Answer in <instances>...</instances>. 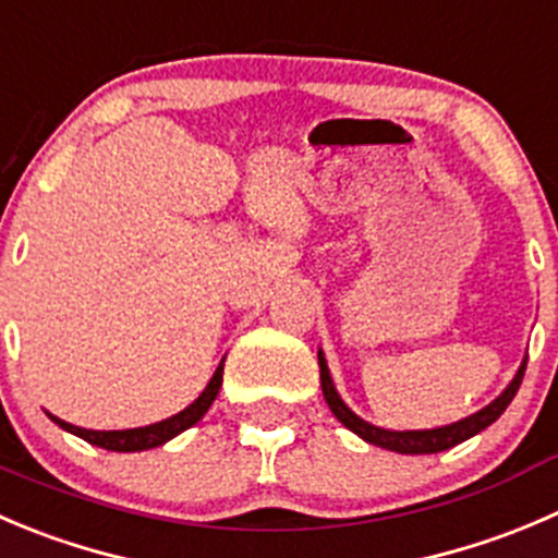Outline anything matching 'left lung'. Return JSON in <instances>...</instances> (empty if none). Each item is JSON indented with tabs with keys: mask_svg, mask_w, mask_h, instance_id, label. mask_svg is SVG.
<instances>
[{
	"mask_svg": "<svg viewBox=\"0 0 558 558\" xmlns=\"http://www.w3.org/2000/svg\"><path fill=\"white\" fill-rule=\"evenodd\" d=\"M318 367H322L324 400H327L329 411L338 416V423H343L351 434H356L362 441H367V445L381 447V450H389V452H400V456H434V452H445L450 450V447L461 445V441L472 439V436H477L480 430L494 425L496 420L505 414V409L512 403L518 387H521L523 371H526V360L521 362V367H518V373L512 376V381L501 389L499 398L490 400L485 409L474 411V414L463 416V420H458V423L452 425H441V428H428V430H389V428H378V425H371L367 420H362L360 414H354V411L343 403V398H340L338 389H335L332 376H329L327 356H324L322 349H318Z\"/></svg>",
	"mask_w": 558,
	"mask_h": 558,
	"instance_id": "8db88e82",
	"label": "left lung"
}]
</instances>
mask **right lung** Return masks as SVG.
<instances>
[{
    "label": "right lung",
    "mask_w": 558,
    "mask_h": 558,
    "mask_svg": "<svg viewBox=\"0 0 558 558\" xmlns=\"http://www.w3.org/2000/svg\"><path fill=\"white\" fill-rule=\"evenodd\" d=\"M223 362L220 360L218 371L213 373V378H209V384L204 387V392L198 395L196 400H193L187 409H182L180 414L169 416V420H160V423H153V425H144V428H128V430H86V428H78V425H70L64 423V420H59V416L48 414L53 420V423L59 425L62 430H68V434L78 436V439L89 441V445L95 447H102V450H111V452H144V450H153V447H160L166 445V441H171L174 436H180L182 430L193 428V425L202 420L204 414L209 411V405H213V400L218 398V389L220 384H223Z\"/></svg>",
    "instance_id": "add662e5"
}]
</instances>
